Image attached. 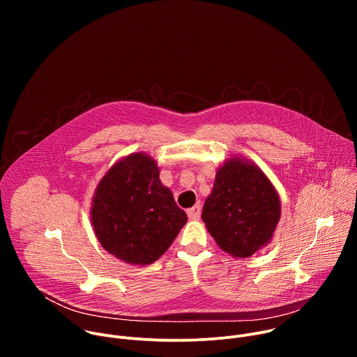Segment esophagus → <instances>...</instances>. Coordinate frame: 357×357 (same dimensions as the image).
<instances>
[{"label":"esophagus","instance_id":"esophagus-1","mask_svg":"<svg viewBox=\"0 0 357 357\" xmlns=\"http://www.w3.org/2000/svg\"><path fill=\"white\" fill-rule=\"evenodd\" d=\"M186 213H188V218L190 220H197L200 218V205H195L193 208L188 209Z\"/></svg>","mask_w":357,"mask_h":357}]
</instances>
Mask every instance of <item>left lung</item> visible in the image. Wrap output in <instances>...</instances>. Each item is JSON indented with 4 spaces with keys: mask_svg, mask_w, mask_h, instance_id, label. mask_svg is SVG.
Segmentation results:
<instances>
[{
    "mask_svg": "<svg viewBox=\"0 0 357 357\" xmlns=\"http://www.w3.org/2000/svg\"><path fill=\"white\" fill-rule=\"evenodd\" d=\"M280 219V195L259 165L234 155L216 169L202 220L223 251L234 259L252 256L273 240Z\"/></svg>",
    "mask_w": 357,
    "mask_h": 357,
    "instance_id": "8db88e82",
    "label": "left lung"
}]
</instances>
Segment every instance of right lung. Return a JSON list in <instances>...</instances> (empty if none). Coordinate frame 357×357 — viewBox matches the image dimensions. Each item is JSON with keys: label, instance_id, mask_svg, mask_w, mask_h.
<instances>
[{"label": "right lung", "instance_id": "obj_1", "mask_svg": "<svg viewBox=\"0 0 357 357\" xmlns=\"http://www.w3.org/2000/svg\"><path fill=\"white\" fill-rule=\"evenodd\" d=\"M90 222L107 252L131 266H148L169 248L188 216L162 185L157 161L132 152L98 181Z\"/></svg>", "mask_w": 357, "mask_h": 357}]
</instances>
